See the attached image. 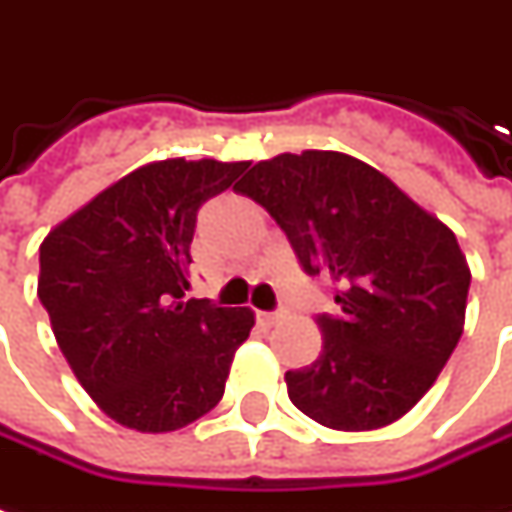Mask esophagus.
<instances>
[{
    "mask_svg": "<svg viewBox=\"0 0 512 512\" xmlns=\"http://www.w3.org/2000/svg\"><path fill=\"white\" fill-rule=\"evenodd\" d=\"M280 318L282 310H260V313H257V321H260V324H277Z\"/></svg>",
    "mask_w": 512,
    "mask_h": 512,
    "instance_id": "esophagus-1",
    "label": "esophagus"
}]
</instances>
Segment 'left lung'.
I'll list each match as a JSON object with an SVG mask.
<instances>
[{"label":"left lung","mask_w":512,"mask_h":512,"mask_svg":"<svg viewBox=\"0 0 512 512\" xmlns=\"http://www.w3.org/2000/svg\"><path fill=\"white\" fill-rule=\"evenodd\" d=\"M235 191L266 207L305 274L335 282L321 355L285 374L293 405L343 432L405 416L463 335L471 271L455 232L341 152L271 157Z\"/></svg>","instance_id":"left-lung-1"}]
</instances>
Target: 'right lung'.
<instances>
[{
    "mask_svg": "<svg viewBox=\"0 0 512 512\" xmlns=\"http://www.w3.org/2000/svg\"><path fill=\"white\" fill-rule=\"evenodd\" d=\"M249 163L160 160L121 177L41 244L38 299L60 352L121 427L171 432L219 405L249 307L188 299L199 207Z\"/></svg>",
    "mask_w": 512,
    "mask_h": 512,
    "instance_id": "1",
    "label": "right lung"
}]
</instances>
